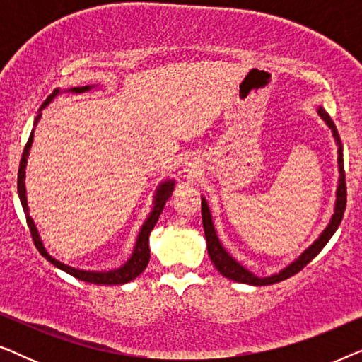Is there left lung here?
Instances as JSON below:
<instances>
[{"mask_svg":"<svg viewBox=\"0 0 362 362\" xmlns=\"http://www.w3.org/2000/svg\"><path fill=\"white\" fill-rule=\"evenodd\" d=\"M320 117L326 122V125L331 128L333 132V136L336 143H338V166H339V185H338V191H336V207H334V214L331 217L329 224L326 229L321 232V235L313 242V245H310L303 254H301L298 259H296L293 264H290L286 269H284L280 274H275L272 276H265V279H260L244 269L239 262H235V259L227 254L224 247L221 245L219 239H217L214 226H212V217H211V211L209 206L204 197H202V227H204V234H206V240H207V252H209V257L212 260V264L217 270L221 272V275H224L226 279L239 281V284H249V285H255V286H262V285H272V284H279V281L290 279L291 275L298 274L301 269H305L306 265L310 264L311 260L315 259L316 255L320 254L321 249L328 244V240L333 237V234L338 229L341 221H343L344 216V209H346V176H344V165H343V146H341L339 141V135L338 130H336V125L331 120V117L326 113L323 108H318Z\"/></svg>","mask_w":362,"mask_h":362,"instance_id":"8db88e82","label":"left lung"}]
</instances>
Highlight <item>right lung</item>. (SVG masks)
<instances>
[{
  "mask_svg": "<svg viewBox=\"0 0 362 362\" xmlns=\"http://www.w3.org/2000/svg\"><path fill=\"white\" fill-rule=\"evenodd\" d=\"M92 86H86V87H74V88H69L67 92H74V93H82V92H87L90 90ZM59 93V90L56 88L54 90L52 95H49L46 98V102L41 105V110L46 105L51 103V100L54 97H56ZM41 120V113H37L36 120H34V128H36L37 122ZM34 128L31 132V135H29V140L26 143V146H24V151H23V156H21V163H19V171H18V192H19V199H21V204H23V209H24V214H26V221H28V226H29V230H31V235H33V240H34V245L37 247L39 254H41L44 259L51 262L52 265H56L57 269H61L64 272H67L69 275L76 276V279L82 280V281H88V284H95V285H123V284H128V281L135 280L138 275L141 274L143 270L146 269L148 262H150V245H148V240H150V234L153 230V227L158 222V217L163 212V207H165L168 197L171 196L173 192V187H175V181L173 180H168L165 182H161L160 187L156 189V196H155V207H153L151 214L148 219L145 221V224H143L140 234H138V239H136V245H135V250H133V254L130 257V260L127 262L125 265L120 267V269L117 270H110V272H86V270H78V269H74V267H69L66 264H62V262H59L51 257L44 249L42 242H41V237L37 234V229L36 226H34V222L31 219V216H29V211H28V201H26V187H24V170H26V163H28V155H29V148L33 145V138H34Z\"/></svg>",
  "mask_w": 362,
  "mask_h": 362,
  "instance_id": "right-lung-1",
  "label": "right lung"
}]
</instances>
